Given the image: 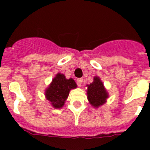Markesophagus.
<instances>
[{
    "label": "esophagus",
    "mask_w": 150,
    "mask_h": 150,
    "mask_svg": "<svg viewBox=\"0 0 150 150\" xmlns=\"http://www.w3.org/2000/svg\"><path fill=\"white\" fill-rule=\"evenodd\" d=\"M82 82H83V79H82V78H79V79H77V84L79 86H81V85H82Z\"/></svg>",
    "instance_id": "esophagus-1"
}]
</instances>
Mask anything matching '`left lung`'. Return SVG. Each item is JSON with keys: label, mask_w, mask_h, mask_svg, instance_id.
I'll use <instances>...</instances> for the list:
<instances>
[{"label": "left lung", "mask_w": 150, "mask_h": 150, "mask_svg": "<svg viewBox=\"0 0 150 150\" xmlns=\"http://www.w3.org/2000/svg\"><path fill=\"white\" fill-rule=\"evenodd\" d=\"M87 97L89 103L95 108L104 104L108 98V93L100 78L94 77L93 82L87 85Z\"/></svg>", "instance_id": "left-lung-1"}]
</instances>
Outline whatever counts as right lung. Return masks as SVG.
Wrapping results in <instances>:
<instances>
[{
    "instance_id": "obj_1",
    "label": "right lung",
    "mask_w": 150,
    "mask_h": 150,
    "mask_svg": "<svg viewBox=\"0 0 150 150\" xmlns=\"http://www.w3.org/2000/svg\"><path fill=\"white\" fill-rule=\"evenodd\" d=\"M77 85L72 79H67L63 74L58 73L46 89L45 96L54 108L63 107L71 89H75Z\"/></svg>"
}]
</instances>
